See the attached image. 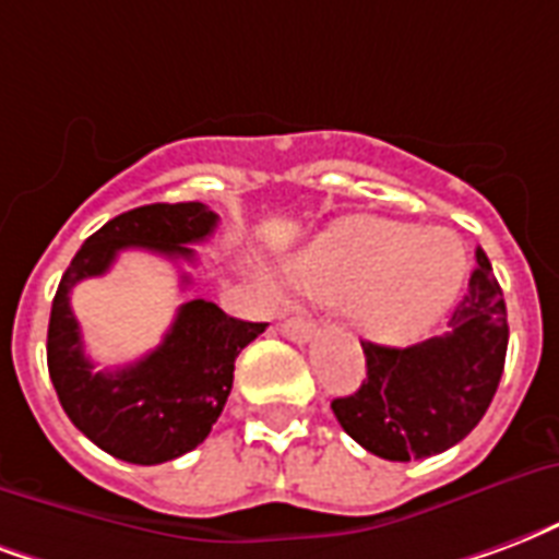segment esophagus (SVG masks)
Returning a JSON list of instances; mask_svg holds the SVG:
<instances>
[{"mask_svg":"<svg viewBox=\"0 0 559 559\" xmlns=\"http://www.w3.org/2000/svg\"><path fill=\"white\" fill-rule=\"evenodd\" d=\"M313 332H317V325H313L311 320H305V317H290V320L281 322V334H284V337H290L293 343L311 341Z\"/></svg>","mask_w":559,"mask_h":559,"instance_id":"obj_1","label":"esophagus"}]
</instances>
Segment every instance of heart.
<instances>
[{
    "label": "heart",
    "mask_w": 559,
    "mask_h": 559,
    "mask_svg": "<svg viewBox=\"0 0 559 559\" xmlns=\"http://www.w3.org/2000/svg\"><path fill=\"white\" fill-rule=\"evenodd\" d=\"M465 248L448 230L391 218H343L287 263L293 287L353 301L373 341H412L448 311L465 281Z\"/></svg>",
    "instance_id": "heart-1"
}]
</instances>
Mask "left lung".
I'll return each instance as SVG.
<instances>
[{"label": "left lung", "mask_w": 559, "mask_h": 559, "mask_svg": "<svg viewBox=\"0 0 559 559\" xmlns=\"http://www.w3.org/2000/svg\"><path fill=\"white\" fill-rule=\"evenodd\" d=\"M448 334L396 349L364 341L367 379L337 396V424L364 450L391 462L444 453L477 427L498 391L507 361V305L486 251Z\"/></svg>", "instance_id": "left-lung-1"}]
</instances>
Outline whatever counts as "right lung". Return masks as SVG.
<instances>
[{
  "instance_id": "add662e5",
  "label": "right lung",
  "mask_w": 559,
  "mask_h": 559,
  "mask_svg": "<svg viewBox=\"0 0 559 559\" xmlns=\"http://www.w3.org/2000/svg\"><path fill=\"white\" fill-rule=\"evenodd\" d=\"M218 216L206 204H147L121 213L82 242L61 275L47 332L49 379L73 427L109 456L159 465L195 450L222 415L234 384V361L266 322L227 317L218 305H180L163 343L118 370H94L82 349L70 290L97 278L123 248H147L171 260H195V242L213 237ZM189 275H183V284Z\"/></svg>"
}]
</instances>
